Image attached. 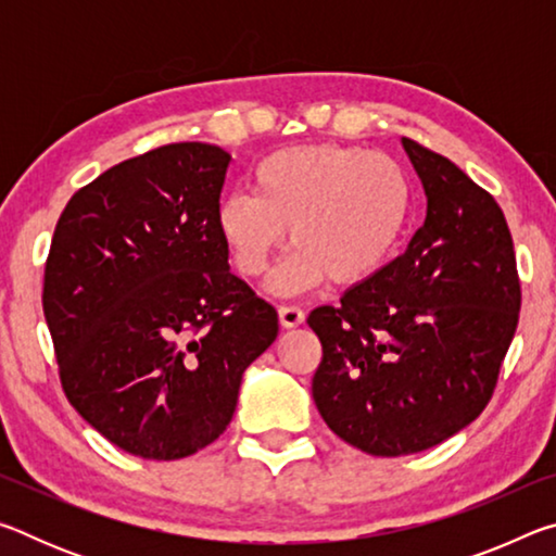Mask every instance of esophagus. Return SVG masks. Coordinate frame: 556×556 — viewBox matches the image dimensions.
Returning a JSON list of instances; mask_svg holds the SVG:
<instances>
[{
  "instance_id": "34e87169",
  "label": "esophagus",
  "mask_w": 556,
  "mask_h": 556,
  "mask_svg": "<svg viewBox=\"0 0 556 556\" xmlns=\"http://www.w3.org/2000/svg\"><path fill=\"white\" fill-rule=\"evenodd\" d=\"M304 321H306V314L301 312V306H294V304L279 306V324L285 328H296Z\"/></svg>"
}]
</instances>
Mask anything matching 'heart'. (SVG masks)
<instances>
[{
  "label": "heart",
  "mask_w": 556,
  "mask_h": 556,
  "mask_svg": "<svg viewBox=\"0 0 556 556\" xmlns=\"http://www.w3.org/2000/svg\"><path fill=\"white\" fill-rule=\"evenodd\" d=\"M412 211V184L392 156L343 144L279 149L252 172V193L232 191L215 225L235 267L260 277L285 242L291 255L271 279L301 291L331 277L355 285L388 265Z\"/></svg>",
  "instance_id": "heart-1"
}]
</instances>
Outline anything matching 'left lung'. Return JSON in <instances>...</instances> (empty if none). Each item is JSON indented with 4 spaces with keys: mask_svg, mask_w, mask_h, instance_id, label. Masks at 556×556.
Wrapping results in <instances>:
<instances>
[{
    "mask_svg": "<svg viewBox=\"0 0 556 556\" xmlns=\"http://www.w3.org/2000/svg\"><path fill=\"white\" fill-rule=\"evenodd\" d=\"M427 195L407 250L308 314L324 345L312 392L333 434L370 456H407L485 409L520 316L501 205L446 156L402 139Z\"/></svg>",
    "mask_w": 556,
    "mask_h": 556,
    "instance_id": "obj_1",
    "label": "left lung"
}]
</instances>
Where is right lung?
I'll list each match as a JSON object with an SVG mask.
<instances>
[{
	"mask_svg": "<svg viewBox=\"0 0 556 556\" xmlns=\"http://www.w3.org/2000/svg\"><path fill=\"white\" fill-rule=\"evenodd\" d=\"M228 164L213 144L159 147L80 188L55 225L43 314L65 397L131 456L176 460L218 439L279 331L215 225Z\"/></svg>",
	"mask_w": 556,
	"mask_h": 556,
	"instance_id": "obj_1",
	"label": "right lung"
}]
</instances>
